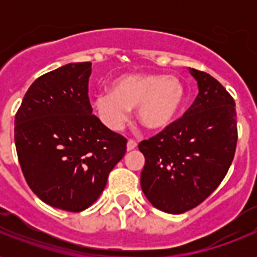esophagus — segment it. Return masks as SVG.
<instances>
[{"mask_svg":"<svg viewBox=\"0 0 257 257\" xmlns=\"http://www.w3.org/2000/svg\"><path fill=\"white\" fill-rule=\"evenodd\" d=\"M136 147H138V143L134 142V140H128V142H127V151H128V152L134 151Z\"/></svg>","mask_w":257,"mask_h":257,"instance_id":"esophagus-1","label":"esophagus"}]
</instances>
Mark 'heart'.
<instances>
[{
    "instance_id": "1",
    "label": "heart",
    "mask_w": 257,
    "mask_h": 257,
    "mask_svg": "<svg viewBox=\"0 0 257 257\" xmlns=\"http://www.w3.org/2000/svg\"><path fill=\"white\" fill-rule=\"evenodd\" d=\"M185 99L178 77L163 74H124L113 81L112 91L95 95V106L110 130H121L131 109L149 131H162L175 121Z\"/></svg>"
}]
</instances>
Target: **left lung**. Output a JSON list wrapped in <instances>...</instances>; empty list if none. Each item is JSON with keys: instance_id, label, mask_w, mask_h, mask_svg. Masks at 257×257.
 I'll return each mask as SVG.
<instances>
[{"instance_id": "obj_1", "label": "left lung", "mask_w": 257, "mask_h": 257, "mask_svg": "<svg viewBox=\"0 0 257 257\" xmlns=\"http://www.w3.org/2000/svg\"><path fill=\"white\" fill-rule=\"evenodd\" d=\"M189 72L198 85L194 103L178 121L139 144L145 157L143 192L154 207L167 213L197 207L219 187L238 139L230 94L206 72Z\"/></svg>"}]
</instances>
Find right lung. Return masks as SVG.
I'll return each instance as SVG.
<instances>
[{
    "instance_id": "add662e5",
    "label": "right lung",
    "mask_w": 257,
    "mask_h": 257,
    "mask_svg": "<svg viewBox=\"0 0 257 257\" xmlns=\"http://www.w3.org/2000/svg\"><path fill=\"white\" fill-rule=\"evenodd\" d=\"M91 63H70L41 76L15 115L23 175L52 207L79 212L94 203L127 140L104 126L88 99Z\"/></svg>"
}]
</instances>
